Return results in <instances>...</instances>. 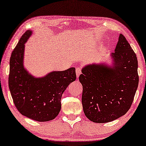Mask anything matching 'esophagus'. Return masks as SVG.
I'll return each mask as SVG.
<instances>
[{
    "instance_id": "esophagus-1",
    "label": "esophagus",
    "mask_w": 146,
    "mask_h": 146,
    "mask_svg": "<svg viewBox=\"0 0 146 146\" xmlns=\"http://www.w3.org/2000/svg\"><path fill=\"white\" fill-rule=\"evenodd\" d=\"M76 74H77V77H78L80 76V74H81V69L79 67H77L76 68Z\"/></svg>"
}]
</instances>
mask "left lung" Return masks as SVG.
Masks as SVG:
<instances>
[{
  "label": "left lung",
  "mask_w": 146,
  "mask_h": 146,
  "mask_svg": "<svg viewBox=\"0 0 146 146\" xmlns=\"http://www.w3.org/2000/svg\"><path fill=\"white\" fill-rule=\"evenodd\" d=\"M112 68L105 65H88L82 70V103L90 121L103 123L126 114L133 102L139 77L135 52L120 34Z\"/></svg>",
  "instance_id": "8db88e82"
}]
</instances>
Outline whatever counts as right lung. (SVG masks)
Masks as SVG:
<instances>
[{
  "label": "right lung",
  "instance_id": "right-lung-1",
  "mask_svg": "<svg viewBox=\"0 0 146 146\" xmlns=\"http://www.w3.org/2000/svg\"><path fill=\"white\" fill-rule=\"evenodd\" d=\"M31 34V31H26L11 53L9 88L13 103L21 114L35 121H48L58 115L62 95L76 80L75 68L53 71L43 78L29 75L23 62L25 43Z\"/></svg>",
  "mask_w": 146,
  "mask_h": 146
}]
</instances>
